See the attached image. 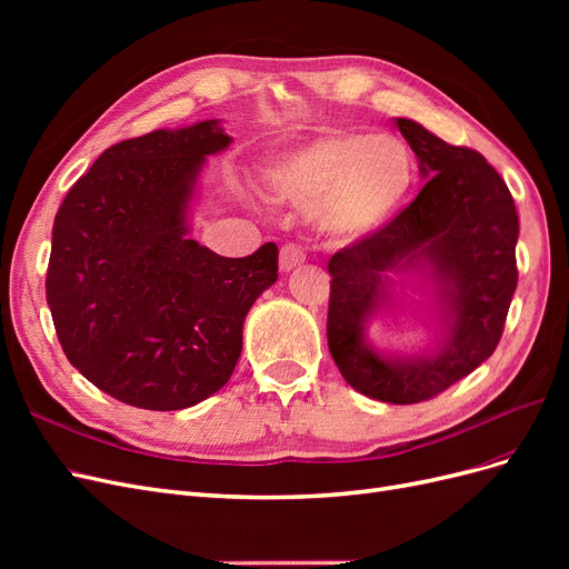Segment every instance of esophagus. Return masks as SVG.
Returning a JSON list of instances; mask_svg holds the SVG:
<instances>
[{
    "label": "esophagus",
    "instance_id": "esophagus-1",
    "mask_svg": "<svg viewBox=\"0 0 569 569\" xmlns=\"http://www.w3.org/2000/svg\"><path fill=\"white\" fill-rule=\"evenodd\" d=\"M306 261V253L299 244H284L280 249V270L289 272Z\"/></svg>",
    "mask_w": 569,
    "mask_h": 569
}]
</instances>
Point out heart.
I'll return each mask as SVG.
<instances>
[{"label":"heart","instance_id":"1","mask_svg":"<svg viewBox=\"0 0 569 569\" xmlns=\"http://www.w3.org/2000/svg\"><path fill=\"white\" fill-rule=\"evenodd\" d=\"M416 163L393 134L337 130L284 153L266 182L289 203L313 206L318 230L332 242H356L380 230L401 209Z\"/></svg>","mask_w":569,"mask_h":569}]
</instances>
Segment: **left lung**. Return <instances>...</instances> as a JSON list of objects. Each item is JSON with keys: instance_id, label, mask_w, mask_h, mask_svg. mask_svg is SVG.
Returning a JSON list of instances; mask_svg holds the SVG:
<instances>
[{"instance_id": "left-lung-1", "label": "left lung", "mask_w": 569, "mask_h": 569, "mask_svg": "<svg viewBox=\"0 0 569 569\" xmlns=\"http://www.w3.org/2000/svg\"><path fill=\"white\" fill-rule=\"evenodd\" d=\"M396 128L427 182L385 228L330 258L327 347L356 391L406 406L449 389L496 351L518 287L520 220L481 153L443 142L416 120L396 118ZM410 269H425L436 284L445 330L432 355L385 357L367 341V322L390 298L388 272Z\"/></svg>"}]
</instances>
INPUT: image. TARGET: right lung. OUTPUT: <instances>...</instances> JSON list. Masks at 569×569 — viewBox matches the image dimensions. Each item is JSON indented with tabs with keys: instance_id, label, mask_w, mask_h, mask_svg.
Segmentation results:
<instances>
[{
	"instance_id": "add662e5",
	"label": "right lung",
	"mask_w": 569,
	"mask_h": 569,
	"mask_svg": "<svg viewBox=\"0 0 569 569\" xmlns=\"http://www.w3.org/2000/svg\"><path fill=\"white\" fill-rule=\"evenodd\" d=\"M230 142L218 120L118 142L57 211L47 303L61 349L128 406L180 410L226 387L249 308L278 280L272 242L226 258L187 237L206 157Z\"/></svg>"
}]
</instances>
